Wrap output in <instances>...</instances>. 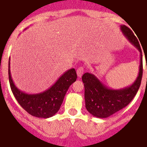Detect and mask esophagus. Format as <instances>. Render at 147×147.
<instances>
[{
  "label": "esophagus",
  "instance_id": "obj_1",
  "mask_svg": "<svg viewBox=\"0 0 147 147\" xmlns=\"http://www.w3.org/2000/svg\"><path fill=\"white\" fill-rule=\"evenodd\" d=\"M84 71H85V69L83 68V67H79L78 69H77V75H78V77L81 78L82 76L84 73Z\"/></svg>",
  "mask_w": 147,
  "mask_h": 147
}]
</instances>
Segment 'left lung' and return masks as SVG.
Listing matches in <instances>:
<instances>
[{"mask_svg":"<svg viewBox=\"0 0 147 147\" xmlns=\"http://www.w3.org/2000/svg\"><path fill=\"white\" fill-rule=\"evenodd\" d=\"M121 30L129 42L140 53L139 73L132 85L117 90L107 87L93 74L86 72L83 75L82 78L85 86V107L90 114L99 118L108 117L125 107L134 98L141 84L143 58L140 45L130 28L121 25Z\"/></svg>","mask_w":147,"mask_h":147,"instance_id":"left-lung-1","label":"left lung"}]
</instances>
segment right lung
<instances>
[{
    "label": "right lung",
    "mask_w": 147,
    "mask_h": 147,
    "mask_svg": "<svg viewBox=\"0 0 147 147\" xmlns=\"http://www.w3.org/2000/svg\"><path fill=\"white\" fill-rule=\"evenodd\" d=\"M8 68L10 88L17 102L32 116L41 118H49L59 111L69 86L77 78L75 69H70L45 92L38 94H27L18 89L13 82L10 75V59Z\"/></svg>",
    "instance_id": "right-lung-1"
}]
</instances>
